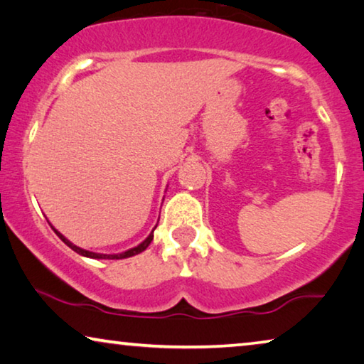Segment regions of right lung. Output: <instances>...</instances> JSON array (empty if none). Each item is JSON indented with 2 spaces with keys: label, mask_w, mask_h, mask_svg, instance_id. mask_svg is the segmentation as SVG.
Here are the masks:
<instances>
[{
  "label": "right lung",
  "mask_w": 364,
  "mask_h": 364,
  "mask_svg": "<svg viewBox=\"0 0 364 364\" xmlns=\"http://www.w3.org/2000/svg\"><path fill=\"white\" fill-rule=\"evenodd\" d=\"M52 229L55 231V234H57V236L63 240V242L68 245L70 249H73L75 250V252H77L80 255H85V257H89V259H127V257H132V255H136V254H139V252H143L144 249L148 247V245L151 244V240H153V232H154V229L153 231H151V234L149 236L143 240L141 244L139 245H136V247H133V249H130V250H127V252H122V254H114V255H107V254H96V252H89V250H85V249H81V247H77V245H75L73 242H70L68 239H66L63 234H60L57 229H55L53 226H52Z\"/></svg>",
  "instance_id": "obj_1"
}]
</instances>
